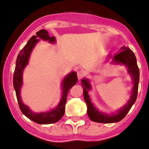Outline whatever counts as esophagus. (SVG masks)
<instances>
[{
    "label": "esophagus",
    "instance_id": "1",
    "mask_svg": "<svg viewBox=\"0 0 149 149\" xmlns=\"http://www.w3.org/2000/svg\"><path fill=\"white\" fill-rule=\"evenodd\" d=\"M77 75H78V80H81L85 76V72L83 70H80L77 72Z\"/></svg>",
    "mask_w": 149,
    "mask_h": 149
}]
</instances>
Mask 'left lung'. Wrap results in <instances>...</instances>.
<instances>
[{
	"label": "left lung",
	"mask_w": 149,
	"mask_h": 149,
	"mask_svg": "<svg viewBox=\"0 0 149 149\" xmlns=\"http://www.w3.org/2000/svg\"><path fill=\"white\" fill-rule=\"evenodd\" d=\"M120 50L122 51L118 54H116L113 57L112 63L115 64H122L127 67L128 73L132 77L133 82L131 97L127 104L122 107L118 111H117L116 113H114L111 115L104 113L97 110L92 104L91 99L88 94V91L91 88V86L87 79H82L81 82H82V85L84 89V98L87 106V113L90 120L93 122H99V123H113V122H120L127 116V113L129 111L133 104L136 101L139 80H140V71L137 65L136 58L133 51L130 49L129 48L122 47Z\"/></svg>",
	"instance_id": "1"
}]
</instances>
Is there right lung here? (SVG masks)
Listing matches in <instances>:
<instances>
[{"label":"right lung","mask_w":149,"mask_h":149,"mask_svg":"<svg viewBox=\"0 0 149 149\" xmlns=\"http://www.w3.org/2000/svg\"><path fill=\"white\" fill-rule=\"evenodd\" d=\"M39 38L44 40H48L49 42L52 43L56 42L55 37H50L48 31L45 29H41L36 32V35L33 36L27 44L24 45V47L20 50L17 57L14 78H13V84H14V89L16 91L18 105L22 113L29 119L38 124L49 125V124L57 122L63 118L65 113V107L66 102H67V93L70 88L78 82V77H77L76 73L72 71L64 78L63 83H62L63 94H62L61 101L58 103V106L55 109L51 110L50 111L34 113L31 111L27 105L24 104L22 101L21 96H20V88L22 84V72L28 64L31 51L34 48L36 44L39 41Z\"/></svg>","instance_id":"add662e5"}]
</instances>
